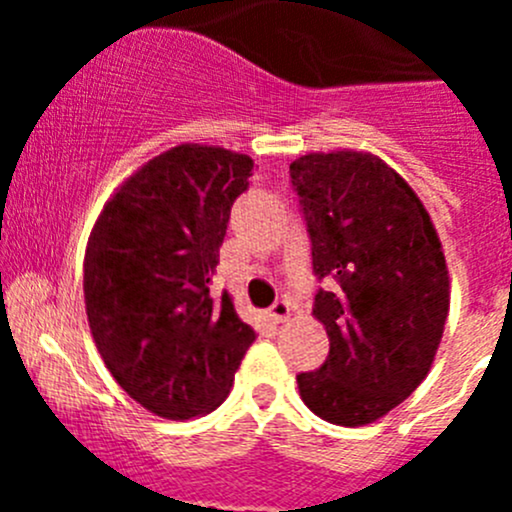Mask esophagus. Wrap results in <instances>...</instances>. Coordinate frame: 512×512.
Here are the masks:
<instances>
[{
	"mask_svg": "<svg viewBox=\"0 0 512 512\" xmlns=\"http://www.w3.org/2000/svg\"><path fill=\"white\" fill-rule=\"evenodd\" d=\"M289 312H292V307H289L287 299H277V302L270 307V319L275 324H282L289 319Z\"/></svg>",
	"mask_w": 512,
	"mask_h": 512,
	"instance_id": "1",
	"label": "esophagus"
}]
</instances>
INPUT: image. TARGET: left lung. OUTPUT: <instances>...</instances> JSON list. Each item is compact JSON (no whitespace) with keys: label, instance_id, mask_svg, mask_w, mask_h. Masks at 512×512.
<instances>
[{"label":"left lung","instance_id":"obj_1","mask_svg":"<svg viewBox=\"0 0 512 512\" xmlns=\"http://www.w3.org/2000/svg\"><path fill=\"white\" fill-rule=\"evenodd\" d=\"M289 175L314 275L339 285L314 297L329 354L297 376L299 396L324 421L366 426L431 371L451 304L443 245L414 188L374 153H307Z\"/></svg>","mask_w":512,"mask_h":512}]
</instances>
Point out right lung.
<instances>
[{
	"instance_id": "right-lung-1",
	"label": "right lung",
	"mask_w": 512,
	"mask_h": 512,
	"mask_svg": "<svg viewBox=\"0 0 512 512\" xmlns=\"http://www.w3.org/2000/svg\"><path fill=\"white\" fill-rule=\"evenodd\" d=\"M252 158L180 143L108 198L84 257L86 317L103 364L151 414L185 421L218 409L255 329L210 294Z\"/></svg>"
}]
</instances>
